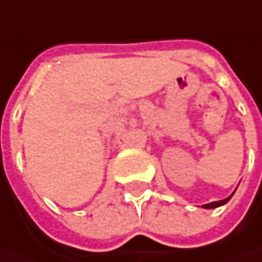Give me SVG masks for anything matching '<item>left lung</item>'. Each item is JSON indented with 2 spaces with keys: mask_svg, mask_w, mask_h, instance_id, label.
I'll return each instance as SVG.
<instances>
[{
  "mask_svg": "<svg viewBox=\"0 0 262 262\" xmlns=\"http://www.w3.org/2000/svg\"><path fill=\"white\" fill-rule=\"evenodd\" d=\"M232 196V195H231ZM231 196H228L227 199H224V201H218V202H211V204H206V205H202L204 208H206V209H211V208H216V206H221L224 205V204H227L229 199H231Z\"/></svg>",
  "mask_w": 262,
  "mask_h": 262,
  "instance_id": "left-lung-1",
  "label": "left lung"
}]
</instances>
